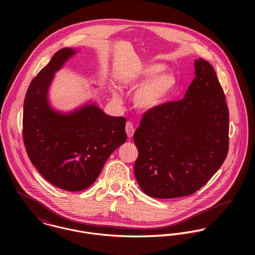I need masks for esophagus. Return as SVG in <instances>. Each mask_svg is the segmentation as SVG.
I'll use <instances>...</instances> for the list:
<instances>
[{"mask_svg": "<svg viewBox=\"0 0 255 255\" xmlns=\"http://www.w3.org/2000/svg\"><path fill=\"white\" fill-rule=\"evenodd\" d=\"M126 132H127L128 136L129 138L132 137V135H133V133H134V128H133L132 123L128 122V123L126 124Z\"/></svg>", "mask_w": 255, "mask_h": 255, "instance_id": "1", "label": "esophagus"}]
</instances>
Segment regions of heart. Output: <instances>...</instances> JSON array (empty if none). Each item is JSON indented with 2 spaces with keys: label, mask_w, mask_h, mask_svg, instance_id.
Returning a JSON list of instances; mask_svg holds the SVG:
<instances>
[{
  "label": "heart",
  "mask_w": 255,
  "mask_h": 255,
  "mask_svg": "<svg viewBox=\"0 0 255 255\" xmlns=\"http://www.w3.org/2000/svg\"><path fill=\"white\" fill-rule=\"evenodd\" d=\"M165 69L164 64L153 63L142 67L136 73L122 77V83L129 87H135L147 79L133 94V103L137 109L148 111L158 107L174 90L176 76L170 72H163ZM113 96L119 98L116 91L113 92Z\"/></svg>",
  "instance_id": "heart-1"
}]
</instances>
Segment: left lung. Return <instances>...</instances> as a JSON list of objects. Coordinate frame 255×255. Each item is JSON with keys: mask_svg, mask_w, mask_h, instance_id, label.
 I'll use <instances>...</instances> for the list:
<instances>
[{"mask_svg": "<svg viewBox=\"0 0 255 255\" xmlns=\"http://www.w3.org/2000/svg\"><path fill=\"white\" fill-rule=\"evenodd\" d=\"M195 77L179 101L143 115L133 140L134 176L154 198H176L200 189L229 150V110L213 67L199 58Z\"/></svg>", "mask_w": 255, "mask_h": 255, "instance_id": "8db88e82", "label": "left lung"}]
</instances>
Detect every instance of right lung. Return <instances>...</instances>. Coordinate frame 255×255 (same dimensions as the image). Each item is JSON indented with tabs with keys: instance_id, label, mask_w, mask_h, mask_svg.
<instances>
[{
	"instance_id": "1",
	"label": "right lung",
	"mask_w": 255,
	"mask_h": 255,
	"mask_svg": "<svg viewBox=\"0 0 255 255\" xmlns=\"http://www.w3.org/2000/svg\"><path fill=\"white\" fill-rule=\"evenodd\" d=\"M75 54L72 48L58 51L31 81L23 104V141L31 163L44 179L69 191L89 187L128 138L126 118L109 116L95 103L70 113L51 107L55 73Z\"/></svg>"
}]
</instances>
